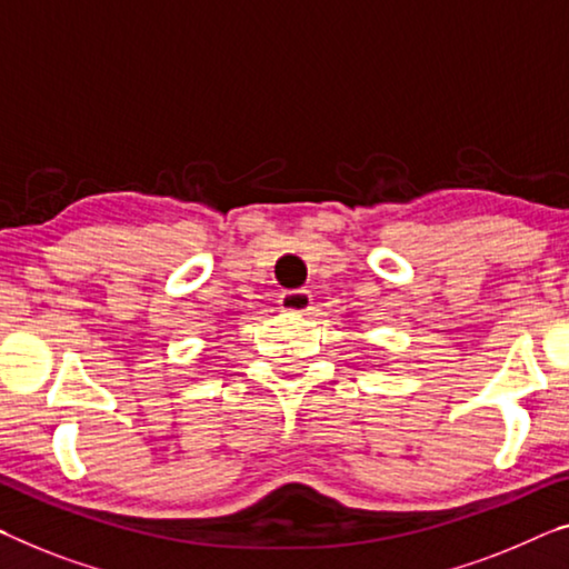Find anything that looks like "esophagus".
<instances>
[{"instance_id": "esophagus-1", "label": "esophagus", "mask_w": 569, "mask_h": 569, "mask_svg": "<svg viewBox=\"0 0 569 569\" xmlns=\"http://www.w3.org/2000/svg\"><path fill=\"white\" fill-rule=\"evenodd\" d=\"M311 291L307 288H296V291H283L278 296V307L283 311H293V313H309L311 311Z\"/></svg>"}]
</instances>
